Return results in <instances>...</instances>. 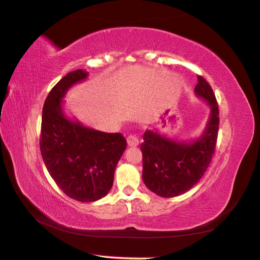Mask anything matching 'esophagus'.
I'll return each instance as SVG.
<instances>
[{
	"instance_id": "34e87169",
	"label": "esophagus",
	"mask_w": 260,
	"mask_h": 260,
	"mask_svg": "<svg viewBox=\"0 0 260 260\" xmlns=\"http://www.w3.org/2000/svg\"><path fill=\"white\" fill-rule=\"evenodd\" d=\"M127 144L131 147H136L138 145V138L135 135H129L127 137Z\"/></svg>"
}]
</instances>
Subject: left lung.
Returning a JSON list of instances; mask_svg holds the SVG:
<instances>
[{
    "label": "left lung",
    "mask_w": 260,
    "mask_h": 260,
    "mask_svg": "<svg viewBox=\"0 0 260 260\" xmlns=\"http://www.w3.org/2000/svg\"><path fill=\"white\" fill-rule=\"evenodd\" d=\"M196 95L208 102L211 114L203 134L192 142H177L147 129L141 145L143 180L162 198L180 196L196 185L211 164L218 133V106L211 85L198 76Z\"/></svg>",
    "instance_id": "left-lung-1"
}]
</instances>
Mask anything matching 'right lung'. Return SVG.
Here are the masks:
<instances>
[{
	"mask_svg": "<svg viewBox=\"0 0 260 260\" xmlns=\"http://www.w3.org/2000/svg\"><path fill=\"white\" fill-rule=\"evenodd\" d=\"M86 78L85 70L71 71L51 89L43 108L39 145L46 168L58 187L77 201L94 202L111 190L126 139L119 133L85 127L64 115L67 91Z\"/></svg>",
	"mask_w": 260,
	"mask_h": 260,
	"instance_id": "add662e5",
	"label": "right lung"
}]
</instances>
